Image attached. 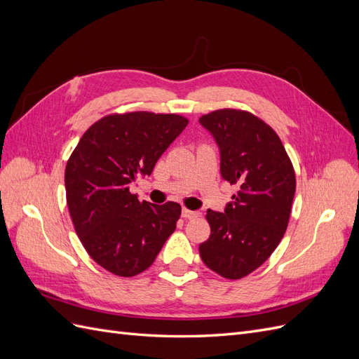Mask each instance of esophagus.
<instances>
[{
	"mask_svg": "<svg viewBox=\"0 0 359 359\" xmlns=\"http://www.w3.org/2000/svg\"><path fill=\"white\" fill-rule=\"evenodd\" d=\"M199 215H201V211H191V210H187V208L182 210L184 219H196V217H199Z\"/></svg>",
	"mask_w": 359,
	"mask_h": 359,
	"instance_id": "34e87169",
	"label": "esophagus"
}]
</instances>
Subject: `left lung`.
<instances>
[{
    "instance_id": "1",
    "label": "left lung",
    "mask_w": 359,
    "mask_h": 359,
    "mask_svg": "<svg viewBox=\"0 0 359 359\" xmlns=\"http://www.w3.org/2000/svg\"><path fill=\"white\" fill-rule=\"evenodd\" d=\"M201 126L220 151L222 178L240 190L224 211H206L203 264L224 278L253 273L274 252L289 223L295 172L280 137L257 116L235 109L203 115Z\"/></svg>"
}]
</instances>
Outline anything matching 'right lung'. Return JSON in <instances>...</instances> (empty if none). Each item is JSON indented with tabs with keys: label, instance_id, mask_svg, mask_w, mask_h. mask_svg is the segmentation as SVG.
<instances>
[{
	"label": "right lung",
	"instance_id": "1",
	"mask_svg": "<svg viewBox=\"0 0 359 359\" xmlns=\"http://www.w3.org/2000/svg\"><path fill=\"white\" fill-rule=\"evenodd\" d=\"M189 121L175 114L109 115L81 137L66 166L67 206L82 245L121 277L153 265L181 215L177 202H139L130 186L149 177Z\"/></svg>",
	"mask_w": 359,
	"mask_h": 359
}]
</instances>
